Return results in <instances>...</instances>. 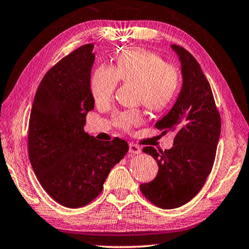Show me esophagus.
Here are the masks:
<instances>
[{"instance_id": "obj_1", "label": "esophagus", "mask_w": 249, "mask_h": 249, "mask_svg": "<svg viewBox=\"0 0 249 249\" xmlns=\"http://www.w3.org/2000/svg\"><path fill=\"white\" fill-rule=\"evenodd\" d=\"M128 151H129V153H132V154H139V153H141V147L137 146L136 144L131 143L128 145Z\"/></svg>"}]
</instances>
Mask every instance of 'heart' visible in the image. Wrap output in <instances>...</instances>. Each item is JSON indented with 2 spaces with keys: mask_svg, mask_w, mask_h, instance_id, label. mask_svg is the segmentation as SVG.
<instances>
[{
  "mask_svg": "<svg viewBox=\"0 0 249 249\" xmlns=\"http://www.w3.org/2000/svg\"><path fill=\"white\" fill-rule=\"evenodd\" d=\"M135 83L137 102L148 109L160 112L171 105L179 89V71L166 64L158 53L143 48H128L117 55L114 68L101 66L92 72L90 90L96 103L113 98L118 81ZM114 122L122 129H129L142 122L139 110L117 113Z\"/></svg>",
  "mask_w": 249,
  "mask_h": 249,
  "instance_id": "b5f03b06",
  "label": "heart"
}]
</instances>
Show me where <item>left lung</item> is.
Masks as SVG:
<instances>
[{
    "label": "left lung",
    "instance_id": "left-lung-1",
    "mask_svg": "<svg viewBox=\"0 0 249 249\" xmlns=\"http://www.w3.org/2000/svg\"><path fill=\"white\" fill-rule=\"evenodd\" d=\"M181 62L182 88L170 112L155 123L163 133L174 132L170 150L143 148L159 165L153 181L140 185L155 206L174 209L190 201L203 187L213 169L221 120L209 81L198 61L184 48L172 44Z\"/></svg>",
    "mask_w": 249,
    "mask_h": 249
}]
</instances>
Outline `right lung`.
<instances>
[{
    "instance_id": "add662e5",
    "label": "right lung",
    "mask_w": 249,
    "mask_h": 249,
    "mask_svg": "<svg viewBox=\"0 0 249 249\" xmlns=\"http://www.w3.org/2000/svg\"><path fill=\"white\" fill-rule=\"evenodd\" d=\"M92 48L79 47L44 75L30 114L28 150L33 171L47 194L68 208L97 198L110 170L128 151L124 140L105 143L84 131L95 104Z\"/></svg>"
}]
</instances>
